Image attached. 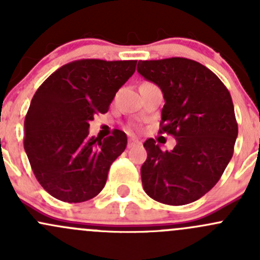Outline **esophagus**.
<instances>
[{"label":"esophagus","instance_id":"1","mask_svg":"<svg viewBox=\"0 0 260 260\" xmlns=\"http://www.w3.org/2000/svg\"><path fill=\"white\" fill-rule=\"evenodd\" d=\"M141 142L138 140H135V138H131L129 141H128V148H132V147H136V146H140Z\"/></svg>","mask_w":260,"mask_h":260}]
</instances>
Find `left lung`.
Instances as JSON below:
<instances>
[{
    "label": "left lung",
    "instance_id": "1",
    "mask_svg": "<svg viewBox=\"0 0 260 260\" xmlns=\"http://www.w3.org/2000/svg\"><path fill=\"white\" fill-rule=\"evenodd\" d=\"M137 72L164 93L159 133L176 138L172 151H162L153 138L143 143V188L166 205L193 203L216 185L234 153L232 95L210 69L186 57L140 60Z\"/></svg>",
    "mask_w": 260,
    "mask_h": 260
}]
</instances>
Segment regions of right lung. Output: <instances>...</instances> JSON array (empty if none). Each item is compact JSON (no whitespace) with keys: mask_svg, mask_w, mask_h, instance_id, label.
<instances>
[{"mask_svg":"<svg viewBox=\"0 0 260 260\" xmlns=\"http://www.w3.org/2000/svg\"><path fill=\"white\" fill-rule=\"evenodd\" d=\"M137 60L81 59L68 62L39 86L25 117L23 147L36 180L64 203L95 198L111 165L127 147V136H89V122L108 112Z\"/></svg>","mask_w":260,"mask_h":260,"instance_id":"right-lung-1","label":"right lung"}]
</instances>
